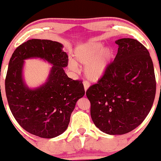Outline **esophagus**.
I'll list each match as a JSON object with an SVG mask.
<instances>
[{
    "instance_id": "obj_1",
    "label": "esophagus",
    "mask_w": 161,
    "mask_h": 161,
    "mask_svg": "<svg viewBox=\"0 0 161 161\" xmlns=\"http://www.w3.org/2000/svg\"><path fill=\"white\" fill-rule=\"evenodd\" d=\"M83 84H84V90H85V91H87L88 89V87H90V84L87 82V80H84V82H83Z\"/></svg>"
}]
</instances>
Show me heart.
<instances>
[{
	"label": "heart",
	"mask_w": 161,
	"mask_h": 161,
	"mask_svg": "<svg viewBox=\"0 0 161 161\" xmlns=\"http://www.w3.org/2000/svg\"><path fill=\"white\" fill-rule=\"evenodd\" d=\"M100 43H88L79 47L75 51V60L69 61V68L74 72L78 71L77 64L87 66L86 77L90 80L97 81L104 75L109 64L113 58V51L109 48L103 50Z\"/></svg>",
	"instance_id": "b5f03b06"
}]
</instances>
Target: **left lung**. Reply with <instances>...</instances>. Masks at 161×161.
Instances as JSON below:
<instances>
[{"label":"left lung","instance_id":"left-lung-1","mask_svg":"<svg viewBox=\"0 0 161 161\" xmlns=\"http://www.w3.org/2000/svg\"><path fill=\"white\" fill-rule=\"evenodd\" d=\"M119 46L104 75L86 91L93 122L108 134H124L142 123L156 94L153 64L147 49L136 40H117Z\"/></svg>","mask_w":161,"mask_h":161}]
</instances>
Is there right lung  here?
Here are the masks:
<instances>
[{"instance_id": "obj_1", "label": "right lung", "mask_w": 161, "mask_h": 161, "mask_svg": "<svg viewBox=\"0 0 161 161\" xmlns=\"http://www.w3.org/2000/svg\"><path fill=\"white\" fill-rule=\"evenodd\" d=\"M62 47L50 40H29L16 48L8 65L5 91L12 114L26 131L40 137L63 134L77 100L85 94L82 81L65 74L68 56ZM30 57L43 58L53 64L48 81L35 90L27 88L22 80L23 60Z\"/></svg>"}]
</instances>
